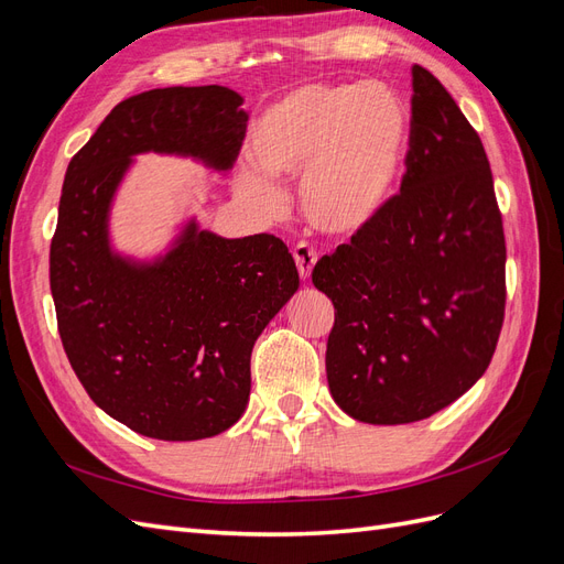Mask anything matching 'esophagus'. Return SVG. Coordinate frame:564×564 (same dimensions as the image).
Listing matches in <instances>:
<instances>
[{"label": "esophagus", "instance_id": "1", "mask_svg": "<svg viewBox=\"0 0 564 564\" xmlns=\"http://www.w3.org/2000/svg\"><path fill=\"white\" fill-rule=\"evenodd\" d=\"M294 261H296V268H299V275L301 280H311V272H313V265L317 261V251L313 249V245L308 242H299L294 247Z\"/></svg>", "mask_w": 564, "mask_h": 564}]
</instances>
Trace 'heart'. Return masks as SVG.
<instances>
[{"mask_svg":"<svg viewBox=\"0 0 564 564\" xmlns=\"http://www.w3.org/2000/svg\"><path fill=\"white\" fill-rule=\"evenodd\" d=\"M412 119L383 84L319 82L280 98L253 131V158L269 176L301 174V209L327 235L367 228L392 199L404 172ZM242 176L245 195L263 212L280 209L278 185Z\"/></svg>","mask_w":564,"mask_h":564,"instance_id":"1","label":"heart"}]
</instances>
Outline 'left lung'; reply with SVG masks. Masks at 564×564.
Instances as JSON below:
<instances>
[{"instance_id":"obj_1","label":"left lung","mask_w":564,"mask_h":564,"mask_svg":"<svg viewBox=\"0 0 564 564\" xmlns=\"http://www.w3.org/2000/svg\"><path fill=\"white\" fill-rule=\"evenodd\" d=\"M400 193L313 284L334 303L327 381L357 421L429 419L482 377L506 313V237L480 135L440 79L412 67Z\"/></svg>"}]
</instances>
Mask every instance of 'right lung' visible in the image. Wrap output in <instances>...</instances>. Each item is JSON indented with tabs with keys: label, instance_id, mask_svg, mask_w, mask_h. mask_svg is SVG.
Returning a JSON list of instances; mask_svg holds the SVG:
<instances>
[{
	"label": "right lung",
	"instance_id": "obj_1",
	"mask_svg": "<svg viewBox=\"0 0 564 564\" xmlns=\"http://www.w3.org/2000/svg\"><path fill=\"white\" fill-rule=\"evenodd\" d=\"M232 89L166 87L115 106L67 164L48 253L58 334L79 383L145 437L187 442L245 414L251 348L299 289L275 235L226 240L187 224L158 263L112 253L108 212L139 152L230 169L249 115Z\"/></svg>",
	"mask_w": 564,
	"mask_h": 564
}]
</instances>
